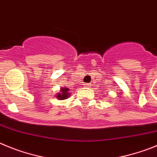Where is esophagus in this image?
Masks as SVG:
<instances>
[{
	"label": "esophagus",
	"mask_w": 157,
	"mask_h": 157,
	"mask_svg": "<svg viewBox=\"0 0 157 157\" xmlns=\"http://www.w3.org/2000/svg\"><path fill=\"white\" fill-rule=\"evenodd\" d=\"M91 83H86V84H84V86H85L86 87H91Z\"/></svg>",
	"instance_id": "1"
}]
</instances>
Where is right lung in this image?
<instances>
[{
	"label": "right lung",
	"mask_w": 157,
	"mask_h": 157,
	"mask_svg": "<svg viewBox=\"0 0 157 157\" xmlns=\"http://www.w3.org/2000/svg\"><path fill=\"white\" fill-rule=\"evenodd\" d=\"M70 89L68 87H61L60 88V92L57 93L56 94V98L59 100H64L66 99L70 96V92H69Z\"/></svg>",
	"instance_id": "1"
}]
</instances>
